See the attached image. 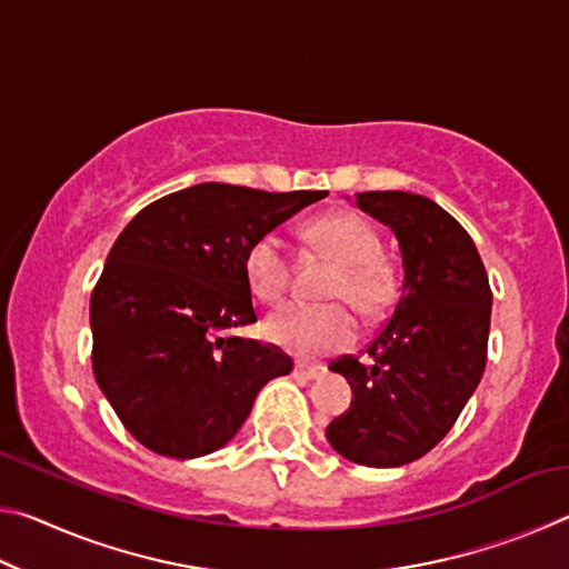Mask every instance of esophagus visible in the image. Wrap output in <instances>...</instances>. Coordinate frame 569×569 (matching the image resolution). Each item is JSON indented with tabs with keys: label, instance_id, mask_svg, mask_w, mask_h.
I'll use <instances>...</instances> for the list:
<instances>
[{
	"label": "esophagus",
	"instance_id": "esophagus-1",
	"mask_svg": "<svg viewBox=\"0 0 569 569\" xmlns=\"http://www.w3.org/2000/svg\"><path fill=\"white\" fill-rule=\"evenodd\" d=\"M293 373H296V377H301V379H308V381L321 379L323 373H326V366L323 363H303V361H298Z\"/></svg>",
	"mask_w": 569,
	"mask_h": 569
}]
</instances>
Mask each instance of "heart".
Here are the masks:
<instances>
[{"mask_svg":"<svg viewBox=\"0 0 569 569\" xmlns=\"http://www.w3.org/2000/svg\"><path fill=\"white\" fill-rule=\"evenodd\" d=\"M303 240L321 256L336 261L326 286L331 303H288L266 319V336L281 349L298 356L341 351L356 339V319H379L397 301L399 278L381 253V236L369 220L353 210H336L303 226ZM246 278L250 291L266 303H278L291 286V258L276 233L256 238L246 250Z\"/></svg>","mask_w":569,"mask_h":569,"instance_id":"heart-1","label":"heart"}]
</instances>
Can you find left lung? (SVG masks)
I'll use <instances>...</instances> for the list:
<instances>
[{"mask_svg": "<svg viewBox=\"0 0 569 569\" xmlns=\"http://www.w3.org/2000/svg\"><path fill=\"white\" fill-rule=\"evenodd\" d=\"M356 206L399 238L403 288L369 346L371 363L339 356L351 407L326 437L363 467H401L455 427L485 373L492 288L475 240L445 208L403 190L356 192Z\"/></svg>", "mask_w": 569, "mask_h": 569, "instance_id": "left-lung-1", "label": "left lung"}]
</instances>
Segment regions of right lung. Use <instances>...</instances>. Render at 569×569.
Here are the masks:
<instances>
[{"instance_id":"1","label":"right lung","mask_w":569,"mask_h":569,"mask_svg":"<svg viewBox=\"0 0 569 569\" xmlns=\"http://www.w3.org/2000/svg\"><path fill=\"white\" fill-rule=\"evenodd\" d=\"M326 190L200 182L140 210L92 288V371L124 429L162 457L192 459L236 437L268 381L293 371L256 323L246 250Z\"/></svg>"}]
</instances>
